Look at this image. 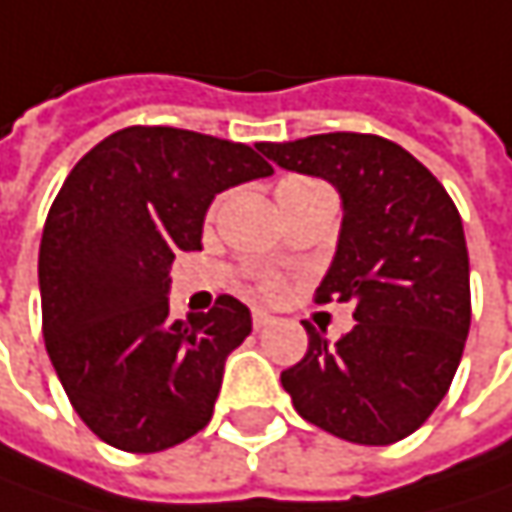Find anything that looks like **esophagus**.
<instances>
[{"mask_svg": "<svg viewBox=\"0 0 512 512\" xmlns=\"http://www.w3.org/2000/svg\"><path fill=\"white\" fill-rule=\"evenodd\" d=\"M272 321H275V318L269 316L266 310H255V313H252V324H255V330H263V327H269Z\"/></svg>", "mask_w": 512, "mask_h": 512, "instance_id": "1", "label": "esophagus"}]
</instances>
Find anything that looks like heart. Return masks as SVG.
<instances>
[{
	"mask_svg": "<svg viewBox=\"0 0 512 512\" xmlns=\"http://www.w3.org/2000/svg\"><path fill=\"white\" fill-rule=\"evenodd\" d=\"M286 182H289V179H286ZM263 289H266V292H275V289H278V281H266Z\"/></svg>",
	"mask_w": 512,
	"mask_h": 512,
	"instance_id": "obj_1",
	"label": "heart"
}]
</instances>
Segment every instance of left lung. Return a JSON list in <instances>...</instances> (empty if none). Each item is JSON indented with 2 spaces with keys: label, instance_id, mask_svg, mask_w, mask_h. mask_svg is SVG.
Returning a JSON list of instances; mask_svg holds the SVG:
<instances>
[{
  "label": "left lung",
  "instance_id": "8db88e82",
  "mask_svg": "<svg viewBox=\"0 0 512 512\" xmlns=\"http://www.w3.org/2000/svg\"><path fill=\"white\" fill-rule=\"evenodd\" d=\"M275 165L327 179L342 228L316 301H350L356 327L310 347L281 374L295 411L330 435L388 446L446 397L469 333V255L446 188L400 144L324 133L257 144Z\"/></svg>",
  "mask_w": 512,
  "mask_h": 512
}]
</instances>
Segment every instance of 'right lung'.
Masks as SVG:
<instances>
[{
    "mask_svg": "<svg viewBox=\"0 0 512 512\" xmlns=\"http://www.w3.org/2000/svg\"><path fill=\"white\" fill-rule=\"evenodd\" d=\"M269 173L249 144L127 127L66 176L40 243L43 336L69 403L109 446L162 452L208 426L252 313L220 295L170 318V263L202 249L214 196Z\"/></svg>",
    "mask_w": 512,
    "mask_h": 512,
    "instance_id": "1",
    "label": "right lung"
}]
</instances>
